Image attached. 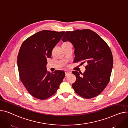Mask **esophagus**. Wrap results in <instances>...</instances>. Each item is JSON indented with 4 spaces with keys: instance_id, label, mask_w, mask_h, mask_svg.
Here are the masks:
<instances>
[{
    "instance_id": "obj_1",
    "label": "esophagus",
    "mask_w": 128,
    "mask_h": 128,
    "mask_svg": "<svg viewBox=\"0 0 128 128\" xmlns=\"http://www.w3.org/2000/svg\"><path fill=\"white\" fill-rule=\"evenodd\" d=\"M65 75L66 76H68V75H69L71 72H70V71H65Z\"/></svg>"
}]
</instances>
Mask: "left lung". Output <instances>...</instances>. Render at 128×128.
Segmentation results:
<instances>
[{"label":"left lung","instance_id":"obj_1","mask_svg":"<svg viewBox=\"0 0 128 128\" xmlns=\"http://www.w3.org/2000/svg\"><path fill=\"white\" fill-rule=\"evenodd\" d=\"M62 40L73 45L74 62L82 61V64H87L83 74L72 72L76 77L72 85L74 91L86 99L98 96L108 85L113 66L112 55L108 44L90 29L66 32Z\"/></svg>","mask_w":128,"mask_h":128}]
</instances>
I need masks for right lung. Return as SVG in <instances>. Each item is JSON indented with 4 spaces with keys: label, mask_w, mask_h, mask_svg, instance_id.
Returning <instances> with one entry per match:
<instances>
[{
    "label": "right lung",
    "mask_w": 128,
    "mask_h": 128,
    "mask_svg": "<svg viewBox=\"0 0 128 128\" xmlns=\"http://www.w3.org/2000/svg\"><path fill=\"white\" fill-rule=\"evenodd\" d=\"M64 32L42 30L22 43L18 56L20 80L28 92L36 99L45 100L53 95L65 76L63 71L52 73L46 69L47 59Z\"/></svg>",
    "instance_id": "add662e5"
}]
</instances>
